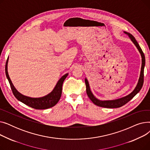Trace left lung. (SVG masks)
<instances>
[{"label": "left lung", "mask_w": 150, "mask_h": 150, "mask_svg": "<svg viewBox=\"0 0 150 150\" xmlns=\"http://www.w3.org/2000/svg\"><path fill=\"white\" fill-rule=\"evenodd\" d=\"M124 33L127 35L129 39L131 40V41L134 43L137 47L139 53H140L141 57H142V66H141V70H140V74L138 80V83L134 88L129 94L127 95V96L115 99V100H100L98 98H97L95 96H93L92 91H91L89 84L88 82V80L87 78H85V83L86 86V92H87V95L88 96L89 98L91 99V100L93 102V104H95L97 106L103 107V108H120L123 105H125L126 103H127L128 101H129L134 97L137 93L140 91V89L142 88V86L144 84V68L145 65V58L144 52L142 50L140 47L139 46L138 42L136 40L135 38L131 34L129 33L126 32L124 31Z\"/></svg>", "instance_id": "left-lung-1"}]
</instances>
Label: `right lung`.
I'll list each match as a JSON object with an SVG mask.
<instances>
[{"label":"right lung","mask_w":150,"mask_h":150,"mask_svg":"<svg viewBox=\"0 0 150 150\" xmlns=\"http://www.w3.org/2000/svg\"><path fill=\"white\" fill-rule=\"evenodd\" d=\"M8 57L7 58L5 64V74L11 86V89L15 97L19 101L25 105L33 108L36 109H46L52 108L56 105L59 101L61 93H62V84L64 80L68 75V73L63 75L60 79L58 81L56 86H54L53 91L47 95L39 98H32L25 96L21 93L18 90L15 88L10 78L8 73Z\"/></svg>","instance_id":"obj_1"}]
</instances>
